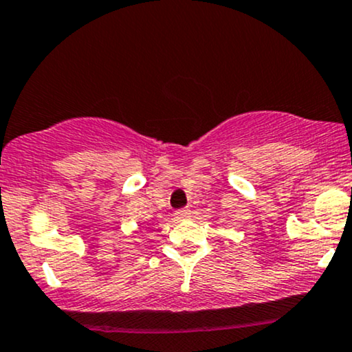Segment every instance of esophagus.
I'll return each instance as SVG.
<instances>
[{
  "mask_svg": "<svg viewBox=\"0 0 352 352\" xmlns=\"http://www.w3.org/2000/svg\"><path fill=\"white\" fill-rule=\"evenodd\" d=\"M190 214H192V211L188 208H182V210H177L175 213H173V217L177 219H185V218H190Z\"/></svg>",
  "mask_w": 352,
  "mask_h": 352,
  "instance_id": "1",
  "label": "esophagus"
}]
</instances>
